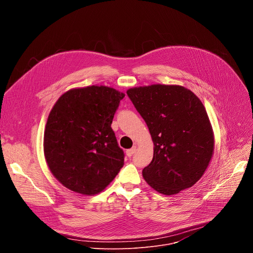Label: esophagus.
Returning a JSON list of instances; mask_svg holds the SVG:
<instances>
[{
  "mask_svg": "<svg viewBox=\"0 0 253 253\" xmlns=\"http://www.w3.org/2000/svg\"><path fill=\"white\" fill-rule=\"evenodd\" d=\"M136 149H137V146H133L131 149H128V150L126 151V154H127V156H128V157H131V156H132V155L135 153Z\"/></svg>",
  "mask_w": 253,
  "mask_h": 253,
  "instance_id": "1",
  "label": "esophagus"
}]
</instances>
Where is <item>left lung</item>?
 Segmentation results:
<instances>
[{
  "instance_id": "obj_1",
  "label": "left lung",
  "mask_w": 253,
  "mask_h": 253,
  "mask_svg": "<svg viewBox=\"0 0 253 253\" xmlns=\"http://www.w3.org/2000/svg\"><path fill=\"white\" fill-rule=\"evenodd\" d=\"M127 95L154 144L153 159L143 169V178L164 195L192 187L206 171L215 145L200 99L183 86L163 84L130 88Z\"/></svg>"
}]
</instances>
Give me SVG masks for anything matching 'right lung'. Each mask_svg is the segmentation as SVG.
Here are the masks:
<instances>
[{
  "label": "right lung",
  "mask_w": 253,
  "mask_h": 253,
  "mask_svg": "<svg viewBox=\"0 0 253 253\" xmlns=\"http://www.w3.org/2000/svg\"><path fill=\"white\" fill-rule=\"evenodd\" d=\"M123 92L93 85L70 89L57 100L44 131V155L58 181L71 191L102 192L124 164L111 128Z\"/></svg>",
  "instance_id": "obj_1"
}]
</instances>
